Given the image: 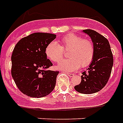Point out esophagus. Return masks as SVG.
Segmentation results:
<instances>
[{"label": "esophagus", "mask_w": 123, "mask_h": 123, "mask_svg": "<svg viewBox=\"0 0 123 123\" xmlns=\"http://www.w3.org/2000/svg\"><path fill=\"white\" fill-rule=\"evenodd\" d=\"M67 74L68 75V76H69V77H73L74 75V74H70V73H67Z\"/></svg>", "instance_id": "obj_1"}]
</instances>
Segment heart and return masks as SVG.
I'll return each instance as SVG.
<instances>
[{"mask_svg":"<svg viewBox=\"0 0 123 123\" xmlns=\"http://www.w3.org/2000/svg\"><path fill=\"white\" fill-rule=\"evenodd\" d=\"M61 45L53 41L47 46L46 55L50 60L58 62L63 58L64 51H68V58L59 63L57 68L65 72H75L79 68L88 66L95 55L94 44L89 39L74 34H70L62 37Z\"/></svg>","mask_w":123,"mask_h":123,"instance_id":"b5f03b06","label":"heart"}]
</instances>
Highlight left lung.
Wrapping results in <instances>:
<instances>
[{"instance_id":"obj_1","label":"left lung","mask_w":123,"mask_h":123,"mask_svg":"<svg viewBox=\"0 0 123 123\" xmlns=\"http://www.w3.org/2000/svg\"><path fill=\"white\" fill-rule=\"evenodd\" d=\"M83 32L91 37L95 46V55L87 71L83 72L81 82L74 86L83 94L97 93L107 83L113 66V55L109 43L105 37L95 30L86 29Z\"/></svg>"}]
</instances>
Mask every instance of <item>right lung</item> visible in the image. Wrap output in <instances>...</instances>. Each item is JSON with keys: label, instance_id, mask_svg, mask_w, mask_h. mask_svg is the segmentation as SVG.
Masks as SVG:
<instances>
[{"label": "right lung", "instance_id": "1", "mask_svg": "<svg viewBox=\"0 0 123 123\" xmlns=\"http://www.w3.org/2000/svg\"><path fill=\"white\" fill-rule=\"evenodd\" d=\"M56 35L37 32L23 37L16 44L11 56V75L18 88L32 98L48 95L56 85L58 71L48 68L53 65L45 51Z\"/></svg>", "mask_w": 123, "mask_h": 123}]
</instances>
